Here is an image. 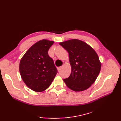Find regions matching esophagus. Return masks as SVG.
I'll list each match as a JSON object with an SVG mask.
<instances>
[{
  "label": "esophagus",
  "instance_id": "1",
  "mask_svg": "<svg viewBox=\"0 0 121 121\" xmlns=\"http://www.w3.org/2000/svg\"><path fill=\"white\" fill-rule=\"evenodd\" d=\"M61 68H62V67H57V71H58V72L60 71V69H61Z\"/></svg>",
  "mask_w": 121,
  "mask_h": 121
}]
</instances>
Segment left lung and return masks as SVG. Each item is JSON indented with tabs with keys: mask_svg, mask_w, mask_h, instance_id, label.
Wrapping results in <instances>:
<instances>
[{
	"mask_svg": "<svg viewBox=\"0 0 121 121\" xmlns=\"http://www.w3.org/2000/svg\"><path fill=\"white\" fill-rule=\"evenodd\" d=\"M69 54L71 73L63 80L69 89L82 91L88 88L95 81L101 69V63L95 50L78 39L60 43Z\"/></svg>",
	"mask_w": 121,
	"mask_h": 121,
	"instance_id": "1",
	"label": "left lung"
}]
</instances>
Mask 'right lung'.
I'll list each match as a JSON object with an SVG mask.
<instances>
[{
  "label": "right lung",
  "mask_w": 121,
  "mask_h": 121,
  "mask_svg": "<svg viewBox=\"0 0 121 121\" xmlns=\"http://www.w3.org/2000/svg\"><path fill=\"white\" fill-rule=\"evenodd\" d=\"M54 43L43 39L33 45L21 58L20 72L24 82L29 88L41 92L48 88L57 70L48 51Z\"/></svg>",
  "instance_id": "add662e5"
}]
</instances>
